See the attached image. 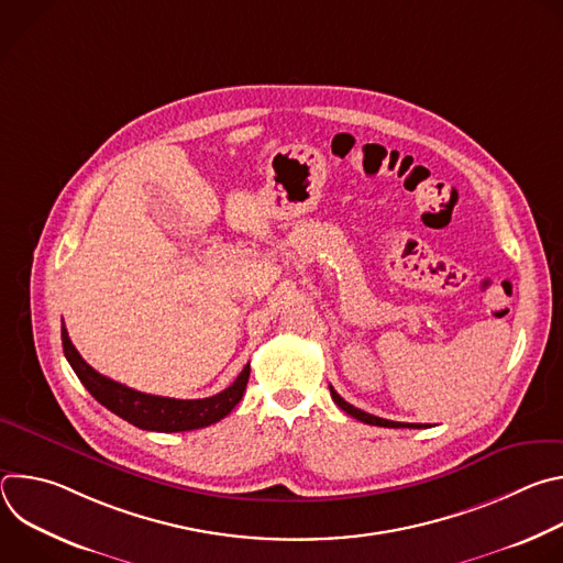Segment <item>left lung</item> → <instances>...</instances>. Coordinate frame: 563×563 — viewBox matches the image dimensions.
<instances>
[{
  "instance_id": "1",
  "label": "left lung",
  "mask_w": 563,
  "mask_h": 563,
  "mask_svg": "<svg viewBox=\"0 0 563 563\" xmlns=\"http://www.w3.org/2000/svg\"><path fill=\"white\" fill-rule=\"evenodd\" d=\"M330 391H332V398H334V404L343 410V412H347L350 417H354V419H358V421H363V423H367V426H378V428H428V426H421V423H398V421H387V419H380V417H374V415H367V412H363V410H358V408H354V406H350L345 398H341V394L330 385Z\"/></svg>"
}]
</instances>
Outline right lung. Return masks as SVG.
Listing matches in <instances>:
<instances>
[{
  "label": "right lung",
  "mask_w": 563,
  "mask_h": 563,
  "mask_svg": "<svg viewBox=\"0 0 563 563\" xmlns=\"http://www.w3.org/2000/svg\"><path fill=\"white\" fill-rule=\"evenodd\" d=\"M62 347L64 356L70 363L77 378L91 391V396L102 404L107 410L129 421L140 430L151 432H187L207 428L224 419L245 394L250 380V363L238 374V378L209 398H169V396H153L137 389H131L118 380H111L96 372L68 339L66 328L62 325Z\"/></svg>",
  "instance_id": "1"
}]
</instances>
